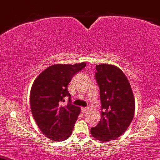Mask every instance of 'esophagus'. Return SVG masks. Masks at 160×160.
Masks as SVG:
<instances>
[{
	"instance_id": "34e87169",
	"label": "esophagus",
	"mask_w": 160,
	"mask_h": 160,
	"mask_svg": "<svg viewBox=\"0 0 160 160\" xmlns=\"http://www.w3.org/2000/svg\"><path fill=\"white\" fill-rule=\"evenodd\" d=\"M89 111V108L88 107H85V108H82V113H87Z\"/></svg>"
}]
</instances>
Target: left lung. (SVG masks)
I'll list each match as a JSON object with an SVG mask.
<instances>
[{
    "label": "left lung",
    "instance_id": "obj_1",
    "mask_svg": "<svg viewBox=\"0 0 160 160\" xmlns=\"http://www.w3.org/2000/svg\"><path fill=\"white\" fill-rule=\"evenodd\" d=\"M95 78L100 88L101 119L91 128L93 137L102 142L114 140L128 128L133 120L135 101L125 74L117 66H96Z\"/></svg>",
    "mask_w": 160,
    "mask_h": 160
}]
</instances>
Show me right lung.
Returning <instances> with one entry per match:
<instances>
[{"label":"right lung","instance_id":"1","mask_svg":"<svg viewBox=\"0 0 160 160\" xmlns=\"http://www.w3.org/2000/svg\"><path fill=\"white\" fill-rule=\"evenodd\" d=\"M86 66V62L52 65L41 72L32 85V115L42 133L52 140L63 141L72 134L80 108L72 103L68 84ZM66 96L68 104L61 106Z\"/></svg>","mask_w":160,"mask_h":160}]
</instances>
